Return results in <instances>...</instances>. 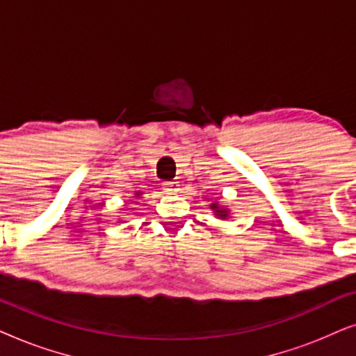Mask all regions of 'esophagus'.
Returning <instances> with one entry per match:
<instances>
[{
  "mask_svg": "<svg viewBox=\"0 0 356 356\" xmlns=\"http://www.w3.org/2000/svg\"><path fill=\"white\" fill-rule=\"evenodd\" d=\"M177 182H164V191L168 193H175L177 192Z\"/></svg>",
  "mask_w": 356,
  "mask_h": 356,
  "instance_id": "34e87169",
  "label": "esophagus"
}]
</instances>
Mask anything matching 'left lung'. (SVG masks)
Listing matches in <instances>:
<instances>
[{
	"label": "left lung",
	"mask_w": 356,
	"mask_h": 356,
	"mask_svg": "<svg viewBox=\"0 0 356 356\" xmlns=\"http://www.w3.org/2000/svg\"><path fill=\"white\" fill-rule=\"evenodd\" d=\"M210 207H211V210L215 211V215L218 218H222V220H225V218H227V215H229V210H227V208L220 207V205H218V203H211Z\"/></svg>",
	"instance_id": "8db88e82"
}]
</instances>
